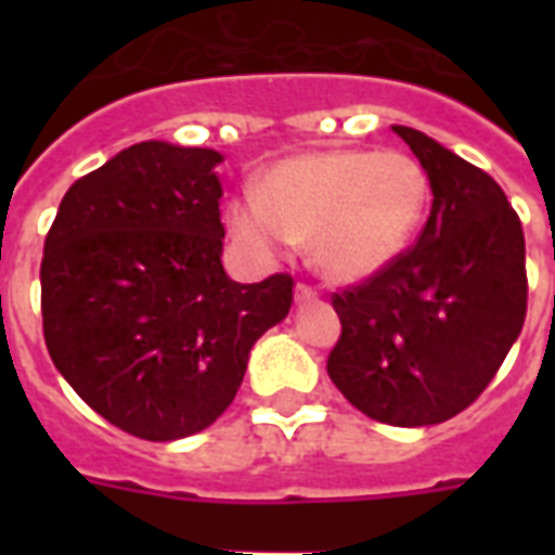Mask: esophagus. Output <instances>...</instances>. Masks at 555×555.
Instances as JSON below:
<instances>
[{"label":"esophagus","mask_w":555,"mask_h":555,"mask_svg":"<svg viewBox=\"0 0 555 555\" xmlns=\"http://www.w3.org/2000/svg\"><path fill=\"white\" fill-rule=\"evenodd\" d=\"M296 302H313V299H320V294H317V287L308 285V282H299L294 291Z\"/></svg>","instance_id":"1"}]
</instances>
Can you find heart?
I'll return each instance as SVG.
<instances>
[{"label":"heart","instance_id":"1","mask_svg":"<svg viewBox=\"0 0 555 555\" xmlns=\"http://www.w3.org/2000/svg\"><path fill=\"white\" fill-rule=\"evenodd\" d=\"M426 198V172L403 152H311L282 160L259 195L235 201L230 224L261 253L311 238L320 273L354 282L403 250Z\"/></svg>","mask_w":555,"mask_h":555}]
</instances>
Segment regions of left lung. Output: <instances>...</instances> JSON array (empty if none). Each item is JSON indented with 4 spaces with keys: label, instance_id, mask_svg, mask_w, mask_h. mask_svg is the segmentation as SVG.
<instances>
[{
    "label": "left lung",
    "instance_id": "8db88e82",
    "mask_svg": "<svg viewBox=\"0 0 555 555\" xmlns=\"http://www.w3.org/2000/svg\"><path fill=\"white\" fill-rule=\"evenodd\" d=\"M426 169L431 212L417 242L331 296L339 339L328 377L388 426H431L473 405L527 317L525 230L483 169L395 126Z\"/></svg>",
    "mask_w": 555,
    "mask_h": 555
}]
</instances>
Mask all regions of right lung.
I'll return each mask as SVG.
<instances>
[{"label":"right lung","mask_w":555,"mask_h":555,"mask_svg":"<svg viewBox=\"0 0 555 555\" xmlns=\"http://www.w3.org/2000/svg\"><path fill=\"white\" fill-rule=\"evenodd\" d=\"M221 155L134 143L74 181L39 264L42 337L68 386L143 440L207 429L294 276L238 285L221 268Z\"/></svg>","instance_id":"add662e5"}]
</instances>
